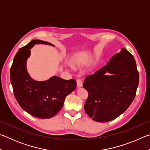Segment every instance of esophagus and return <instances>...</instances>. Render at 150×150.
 I'll use <instances>...</instances> for the list:
<instances>
[{
	"label": "esophagus",
	"mask_w": 150,
	"mask_h": 150,
	"mask_svg": "<svg viewBox=\"0 0 150 150\" xmlns=\"http://www.w3.org/2000/svg\"><path fill=\"white\" fill-rule=\"evenodd\" d=\"M77 87H82L83 83H82V81H81L80 79H77Z\"/></svg>",
	"instance_id": "esophagus-1"
}]
</instances>
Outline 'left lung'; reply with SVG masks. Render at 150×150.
<instances>
[{
	"label": "left lung",
	"instance_id": "8db88e82",
	"mask_svg": "<svg viewBox=\"0 0 150 150\" xmlns=\"http://www.w3.org/2000/svg\"><path fill=\"white\" fill-rule=\"evenodd\" d=\"M138 83L135 59L128 51L122 48L106 65L85 78L83 86L88 96L85 111L96 122L114 120L132 103Z\"/></svg>",
	"mask_w": 150,
	"mask_h": 150
}]
</instances>
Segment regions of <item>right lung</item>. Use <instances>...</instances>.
I'll use <instances>...</instances> for the list:
<instances>
[{"mask_svg":"<svg viewBox=\"0 0 150 150\" xmlns=\"http://www.w3.org/2000/svg\"><path fill=\"white\" fill-rule=\"evenodd\" d=\"M50 42L34 40L16 53L10 71L11 82L15 98L22 109L38 118H50L63 107L65 97L77 87L75 79L65 80L54 76L44 81L31 78L26 69V62L30 49L35 44Z\"/></svg>","mask_w":150,"mask_h":150,"instance_id":"obj_1","label":"right lung"}]
</instances>
